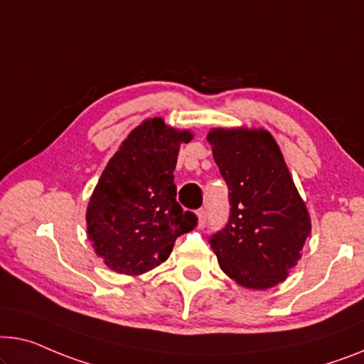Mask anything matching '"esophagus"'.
<instances>
[{"mask_svg":"<svg viewBox=\"0 0 364 364\" xmlns=\"http://www.w3.org/2000/svg\"><path fill=\"white\" fill-rule=\"evenodd\" d=\"M196 214H198V227H200V229H203V227H205V219H208L205 209H199Z\"/></svg>","mask_w":364,"mask_h":364,"instance_id":"1","label":"esophagus"}]
</instances>
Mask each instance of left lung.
<instances>
[{"label":"left lung","instance_id":"left-lung-1","mask_svg":"<svg viewBox=\"0 0 364 364\" xmlns=\"http://www.w3.org/2000/svg\"><path fill=\"white\" fill-rule=\"evenodd\" d=\"M229 186V220L209 243L222 271L240 286L268 289L286 279L311 234L306 204L273 135L214 129L208 135Z\"/></svg>","mask_w":364,"mask_h":364}]
</instances>
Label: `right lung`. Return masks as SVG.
Here are the masks:
<instances>
[{"instance_id": "add662e5", "label": "right lung", "mask_w": 364, "mask_h": 364, "mask_svg": "<svg viewBox=\"0 0 364 364\" xmlns=\"http://www.w3.org/2000/svg\"><path fill=\"white\" fill-rule=\"evenodd\" d=\"M193 134L149 119L124 140L90 199L88 238L97 257L121 274H142L170 257L175 240L198 225L176 203L180 145Z\"/></svg>"}]
</instances>
